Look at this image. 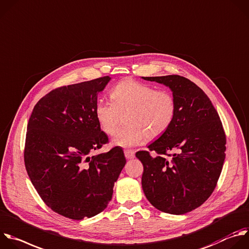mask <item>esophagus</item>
<instances>
[{
  "mask_svg": "<svg viewBox=\"0 0 249 249\" xmlns=\"http://www.w3.org/2000/svg\"><path fill=\"white\" fill-rule=\"evenodd\" d=\"M124 156L126 159H133L135 156V152L133 150H124Z\"/></svg>",
  "mask_w": 249,
  "mask_h": 249,
  "instance_id": "obj_1",
  "label": "esophagus"
}]
</instances>
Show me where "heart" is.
Masks as SVG:
<instances>
[{
	"mask_svg": "<svg viewBox=\"0 0 249 249\" xmlns=\"http://www.w3.org/2000/svg\"><path fill=\"white\" fill-rule=\"evenodd\" d=\"M113 101H98L95 116L101 129L108 135L116 133L126 114L127 125L114 138L122 147L142 143L146 137L156 139L172 125L177 114L175 96L166 90L132 79L117 84L111 92Z\"/></svg>",
	"mask_w": 249,
	"mask_h": 249,
	"instance_id": "heart-1",
	"label": "heart"
}]
</instances>
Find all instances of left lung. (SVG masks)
Segmentation results:
<instances>
[{"label":"left lung","instance_id":"obj_1","mask_svg":"<svg viewBox=\"0 0 249 249\" xmlns=\"http://www.w3.org/2000/svg\"><path fill=\"white\" fill-rule=\"evenodd\" d=\"M143 78L172 90L177 114L148 151L135 154L144 169L142 189L158 210L182 215L202 205L214 191L226 157V134L210 99L195 83L175 74ZM171 151L176 153L168 155Z\"/></svg>","mask_w":249,"mask_h":249}]
</instances>
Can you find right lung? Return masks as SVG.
I'll use <instances>...</instances> for the list:
<instances>
[{
    "instance_id": "obj_1",
    "label": "right lung",
    "mask_w": 249,
    "mask_h": 249,
    "mask_svg": "<svg viewBox=\"0 0 249 249\" xmlns=\"http://www.w3.org/2000/svg\"><path fill=\"white\" fill-rule=\"evenodd\" d=\"M110 76L63 86L35 105L27 124L24 164L42 200L54 212L82 220L101 213L126 161L119 146L90 153L108 143L95 106Z\"/></svg>"
}]
</instances>
